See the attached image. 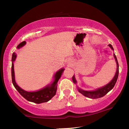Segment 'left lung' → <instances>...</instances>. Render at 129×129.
<instances>
[{
  "label": "left lung",
  "instance_id": "obj_1",
  "mask_svg": "<svg viewBox=\"0 0 129 129\" xmlns=\"http://www.w3.org/2000/svg\"><path fill=\"white\" fill-rule=\"evenodd\" d=\"M109 47H110L111 49H112L113 50H114L113 48L112 45L109 44L108 45ZM114 59H115L116 64H117V70H116V74L114 75V76L112 80L110 81V82L108 84H106V85L103 86V87H102L100 88H99L98 89H96L95 90L93 91H87V90H82L80 89V88H77L78 89V91L80 93H82L83 95H84V96L87 97V98H90V99H98L100 98L105 96L106 94H107V93L109 92V91H110L114 87V85H115L116 82H117L118 76H119V64H118V61L117 60V58H116V56L115 54L114 53L113 54ZM72 80L74 83L76 84L77 81L76 80L75 76L73 75V76L72 77Z\"/></svg>",
  "mask_w": 129,
  "mask_h": 129
}]
</instances>
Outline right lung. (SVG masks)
<instances>
[{"instance_id":"obj_1","label":"right lung","mask_w":129,"mask_h":129,"mask_svg":"<svg viewBox=\"0 0 129 129\" xmlns=\"http://www.w3.org/2000/svg\"><path fill=\"white\" fill-rule=\"evenodd\" d=\"M26 42L25 41L22 42L19 45L17 46V48L20 49L25 45ZM16 58V53H13L12 58V83L15 89L18 91V92L23 97L24 99L28 101L33 102L35 103H42L47 102L50 100L54 95L56 94V91H57V82L59 79L60 78L61 75H62L63 72H64V69L61 68L59 70L56 72L55 75H54V80L52 83L49 85L46 86L43 89L39 90L36 91H27L24 90L23 89H21L19 86L17 85L15 81V72H14V64L13 62L15 61Z\"/></svg>"}]
</instances>
